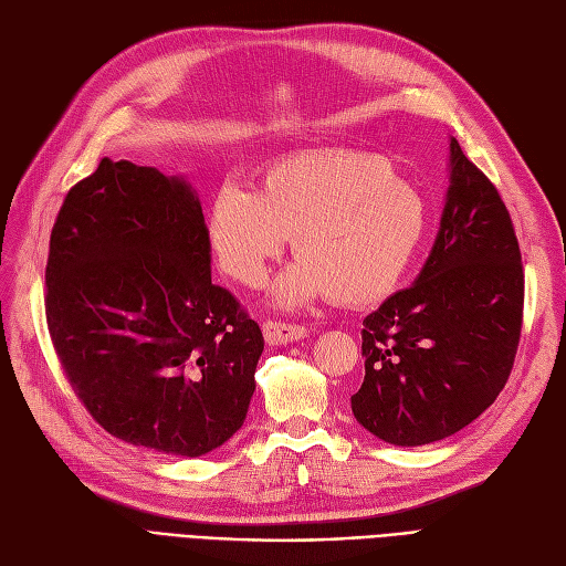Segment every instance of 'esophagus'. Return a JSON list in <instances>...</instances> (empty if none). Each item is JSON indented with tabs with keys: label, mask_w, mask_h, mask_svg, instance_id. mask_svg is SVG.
<instances>
[{
	"label": "esophagus",
	"mask_w": 566,
	"mask_h": 566,
	"mask_svg": "<svg viewBox=\"0 0 566 566\" xmlns=\"http://www.w3.org/2000/svg\"><path fill=\"white\" fill-rule=\"evenodd\" d=\"M264 337L269 345H287L306 337V328L300 323H285V321H266L264 323Z\"/></svg>",
	"instance_id": "1"
}]
</instances>
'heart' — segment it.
<instances>
[{
  "instance_id": "heart-1",
  "label": "heart",
  "mask_w": 566,
  "mask_h": 566,
  "mask_svg": "<svg viewBox=\"0 0 566 566\" xmlns=\"http://www.w3.org/2000/svg\"><path fill=\"white\" fill-rule=\"evenodd\" d=\"M427 205L413 184L373 153L304 150L271 163L260 188L229 179L212 200L219 264L260 285L293 233L297 260L271 297L293 310L333 297L373 304L399 285L422 243Z\"/></svg>"
}]
</instances>
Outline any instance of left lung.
<instances>
[{
    "instance_id": "obj_1",
    "label": "left lung",
    "mask_w": 566,
    "mask_h": 566,
    "mask_svg": "<svg viewBox=\"0 0 566 566\" xmlns=\"http://www.w3.org/2000/svg\"><path fill=\"white\" fill-rule=\"evenodd\" d=\"M451 186L416 283L366 316L352 413L394 447L447 439L505 387L522 335L524 271L495 186L451 139Z\"/></svg>"
}]
</instances>
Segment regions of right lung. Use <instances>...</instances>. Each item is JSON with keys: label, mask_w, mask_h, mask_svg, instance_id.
I'll return each mask as SVG.
<instances>
[{"label": "right lung", "mask_w": 566, "mask_h": 566, "mask_svg": "<svg viewBox=\"0 0 566 566\" xmlns=\"http://www.w3.org/2000/svg\"><path fill=\"white\" fill-rule=\"evenodd\" d=\"M210 252L191 184L129 160H101L51 229V342L92 418L134 447L198 458L248 416L264 337Z\"/></svg>", "instance_id": "obj_1"}]
</instances>
